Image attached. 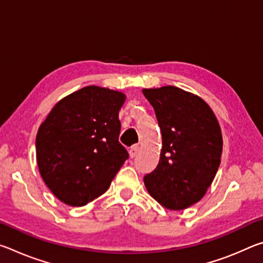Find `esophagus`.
<instances>
[{"mask_svg":"<svg viewBox=\"0 0 263 263\" xmlns=\"http://www.w3.org/2000/svg\"><path fill=\"white\" fill-rule=\"evenodd\" d=\"M139 152V146L138 145H133L132 147L128 151V154H130V158H135L136 155Z\"/></svg>","mask_w":263,"mask_h":263,"instance_id":"esophagus-1","label":"esophagus"}]
</instances>
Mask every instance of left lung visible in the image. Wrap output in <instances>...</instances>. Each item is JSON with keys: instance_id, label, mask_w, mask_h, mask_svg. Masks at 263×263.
<instances>
[{"instance_id": "1", "label": "left lung", "mask_w": 263, "mask_h": 263, "mask_svg": "<svg viewBox=\"0 0 263 263\" xmlns=\"http://www.w3.org/2000/svg\"><path fill=\"white\" fill-rule=\"evenodd\" d=\"M162 136L157 168L144 176L149 195L169 210H183L205 195L222 152L213 111L197 95L173 86L142 89Z\"/></svg>"}]
</instances>
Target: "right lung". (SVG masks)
Here are the masks:
<instances>
[{
    "instance_id": "obj_1",
    "label": "right lung",
    "mask_w": 263,
    "mask_h": 263,
    "mask_svg": "<svg viewBox=\"0 0 263 263\" xmlns=\"http://www.w3.org/2000/svg\"><path fill=\"white\" fill-rule=\"evenodd\" d=\"M125 99L121 91L84 87L58 102L39 126V173L67 205L83 206L104 194L128 158L118 140Z\"/></svg>"
}]
</instances>
